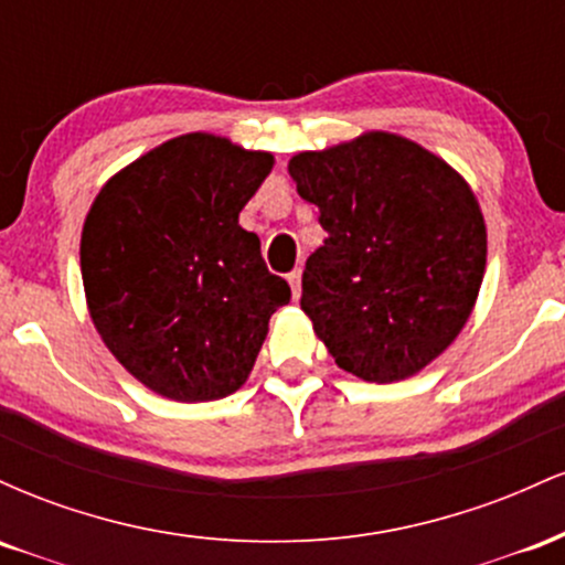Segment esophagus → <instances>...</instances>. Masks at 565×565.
I'll return each instance as SVG.
<instances>
[{
	"label": "esophagus",
	"instance_id": "1",
	"mask_svg": "<svg viewBox=\"0 0 565 565\" xmlns=\"http://www.w3.org/2000/svg\"><path fill=\"white\" fill-rule=\"evenodd\" d=\"M287 281L291 287V297H295V300H300V295H302V270L300 268L291 270V274L287 276Z\"/></svg>",
	"mask_w": 565,
	"mask_h": 565
}]
</instances>
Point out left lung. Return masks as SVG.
<instances>
[{"instance_id": "obj_1", "label": "left lung", "mask_w": 565, "mask_h": 565, "mask_svg": "<svg viewBox=\"0 0 565 565\" xmlns=\"http://www.w3.org/2000/svg\"><path fill=\"white\" fill-rule=\"evenodd\" d=\"M289 174L327 231L305 263L300 308L334 364L366 382L417 374L462 332L483 281L470 185L391 132L297 153Z\"/></svg>"}]
</instances>
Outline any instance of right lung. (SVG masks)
Returning a JSON list of instances; mask_svg holds the SVG:
<instances>
[{
    "mask_svg": "<svg viewBox=\"0 0 565 565\" xmlns=\"http://www.w3.org/2000/svg\"><path fill=\"white\" fill-rule=\"evenodd\" d=\"M274 157L217 135L161 142L100 188L82 228V281L97 334L164 398L236 393L291 289L265 268L238 212Z\"/></svg>",
    "mask_w": 565,
    "mask_h": 565,
    "instance_id": "1",
    "label": "right lung"
}]
</instances>
